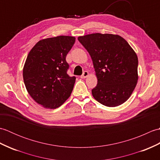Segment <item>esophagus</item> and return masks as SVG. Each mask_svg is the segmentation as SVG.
I'll list each match as a JSON object with an SVG mask.
<instances>
[{
  "instance_id": "34e87169",
  "label": "esophagus",
  "mask_w": 160,
  "mask_h": 160,
  "mask_svg": "<svg viewBox=\"0 0 160 160\" xmlns=\"http://www.w3.org/2000/svg\"><path fill=\"white\" fill-rule=\"evenodd\" d=\"M88 76H89V72H88V71H84L82 76H80V78H86L88 77Z\"/></svg>"
}]
</instances>
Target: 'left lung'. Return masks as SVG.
Masks as SVG:
<instances>
[{
	"label": "left lung",
	"mask_w": 160,
	"mask_h": 160,
	"mask_svg": "<svg viewBox=\"0 0 160 160\" xmlns=\"http://www.w3.org/2000/svg\"><path fill=\"white\" fill-rule=\"evenodd\" d=\"M78 39L93 60L98 78L91 90L93 98L110 107L125 102L138 80V59L133 49L118 35L96 33Z\"/></svg>",
	"instance_id": "8db88e82"
}]
</instances>
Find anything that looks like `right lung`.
I'll use <instances>...</instances> for the list:
<instances>
[{"instance_id": "obj_1", "label": "right lung", "mask_w": 160, "mask_h": 160, "mask_svg": "<svg viewBox=\"0 0 160 160\" xmlns=\"http://www.w3.org/2000/svg\"><path fill=\"white\" fill-rule=\"evenodd\" d=\"M76 41L60 36L40 40L30 51L23 68V80L29 94L47 108H56L72 92L76 77L67 73L66 56Z\"/></svg>"}]
</instances>
